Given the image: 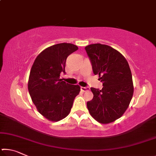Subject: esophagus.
<instances>
[{
    "label": "esophagus",
    "instance_id": "1",
    "mask_svg": "<svg viewBox=\"0 0 156 156\" xmlns=\"http://www.w3.org/2000/svg\"><path fill=\"white\" fill-rule=\"evenodd\" d=\"M89 87H81V90L83 91H89Z\"/></svg>",
    "mask_w": 156,
    "mask_h": 156
}]
</instances>
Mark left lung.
<instances>
[{
    "label": "left lung",
    "mask_w": 156,
    "mask_h": 156,
    "mask_svg": "<svg viewBox=\"0 0 156 156\" xmlns=\"http://www.w3.org/2000/svg\"><path fill=\"white\" fill-rule=\"evenodd\" d=\"M95 75L103 87L91 88L94 98L87 106L91 115L101 124L114 122L127 109L133 94L131 72L125 57L112 47L100 43L85 47Z\"/></svg>",
    "instance_id": "obj_1"
}]
</instances>
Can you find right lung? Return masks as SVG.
Here are the masks:
<instances>
[{
    "mask_svg": "<svg viewBox=\"0 0 156 156\" xmlns=\"http://www.w3.org/2000/svg\"><path fill=\"white\" fill-rule=\"evenodd\" d=\"M78 49L71 43L54 44L41 51L31 67L29 93L38 112L51 122L67 117L80 93V86L69 84L60 78V73H65L67 58Z\"/></svg>",
    "mask_w": 156,
    "mask_h": 156,
    "instance_id": "add662e5",
    "label": "right lung"
}]
</instances>
